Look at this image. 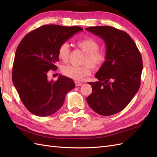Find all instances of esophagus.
Segmentation results:
<instances>
[{
    "instance_id": "1",
    "label": "esophagus",
    "mask_w": 157,
    "mask_h": 157,
    "mask_svg": "<svg viewBox=\"0 0 157 157\" xmlns=\"http://www.w3.org/2000/svg\"><path fill=\"white\" fill-rule=\"evenodd\" d=\"M75 86H80L82 85V82H75Z\"/></svg>"
}]
</instances>
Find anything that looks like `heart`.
<instances>
[{
  "label": "heart",
  "mask_w": 157,
  "mask_h": 157,
  "mask_svg": "<svg viewBox=\"0 0 157 157\" xmlns=\"http://www.w3.org/2000/svg\"><path fill=\"white\" fill-rule=\"evenodd\" d=\"M77 45L86 53V57L83 61V64L86 65L83 66L65 65L62 67L61 72L71 79L76 81H82L86 77L90 75V67L98 70L103 66L107 60V54L102 50H98L100 47L99 43L92 38L79 40L77 42ZM70 45L68 43L64 42L59 47L58 57L62 62L67 63L70 58Z\"/></svg>",
  "instance_id": "1"
}]
</instances>
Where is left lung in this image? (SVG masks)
Instances as JSON below:
<instances>
[{
  "instance_id": "obj_1",
  "label": "left lung",
  "mask_w": 157,
  "mask_h": 157,
  "mask_svg": "<svg viewBox=\"0 0 157 157\" xmlns=\"http://www.w3.org/2000/svg\"><path fill=\"white\" fill-rule=\"evenodd\" d=\"M86 30L102 39L107 60L89 82L92 93L87 97L90 107L98 114L110 116L122 110L140 85L143 60L136 45L126 32L110 26L90 27Z\"/></svg>"
}]
</instances>
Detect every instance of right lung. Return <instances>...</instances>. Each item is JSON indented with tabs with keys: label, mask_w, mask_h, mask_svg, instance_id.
Segmentation results:
<instances>
[{
	"label": "right lung",
	"mask_w": 157,
	"mask_h": 157,
	"mask_svg": "<svg viewBox=\"0 0 157 157\" xmlns=\"http://www.w3.org/2000/svg\"><path fill=\"white\" fill-rule=\"evenodd\" d=\"M82 30L77 26L45 25L21 40L14 56L12 79L22 102L33 114L56 113L63 105L66 94L74 88L71 78L59 75L57 81H50L47 73L57 69L60 45Z\"/></svg>",
	"instance_id": "add662e5"
}]
</instances>
